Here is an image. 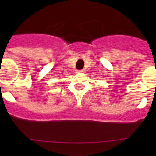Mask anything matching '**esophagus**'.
Listing matches in <instances>:
<instances>
[{
	"instance_id": "esophagus-1",
	"label": "esophagus",
	"mask_w": 156,
	"mask_h": 156,
	"mask_svg": "<svg viewBox=\"0 0 156 156\" xmlns=\"http://www.w3.org/2000/svg\"><path fill=\"white\" fill-rule=\"evenodd\" d=\"M77 73H84V70L80 69V70H77Z\"/></svg>"
}]
</instances>
